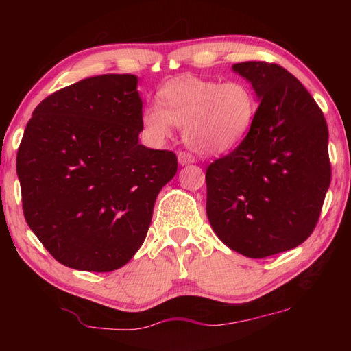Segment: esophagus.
I'll list each match as a JSON object with an SVG mask.
<instances>
[{
  "mask_svg": "<svg viewBox=\"0 0 351 351\" xmlns=\"http://www.w3.org/2000/svg\"><path fill=\"white\" fill-rule=\"evenodd\" d=\"M178 161H180L181 165H187V164L195 162V156H193L192 153L181 150L180 153H178Z\"/></svg>",
  "mask_w": 351,
  "mask_h": 351,
  "instance_id": "1",
  "label": "esophagus"
}]
</instances>
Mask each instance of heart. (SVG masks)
<instances>
[{
    "instance_id": "obj_1",
    "label": "heart",
    "mask_w": 351,
    "mask_h": 351,
    "mask_svg": "<svg viewBox=\"0 0 351 351\" xmlns=\"http://www.w3.org/2000/svg\"><path fill=\"white\" fill-rule=\"evenodd\" d=\"M257 111V96L246 82L181 77L158 91L156 105L142 112V127L153 141H162L176 125L195 152L221 154L246 138Z\"/></svg>"
}]
</instances>
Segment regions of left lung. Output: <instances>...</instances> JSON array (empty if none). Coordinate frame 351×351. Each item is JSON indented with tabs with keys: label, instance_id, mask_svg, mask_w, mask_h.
<instances>
[{
	"label": "left lung",
	"instance_id": "obj_1",
	"mask_svg": "<svg viewBox=\"0 0 351 351\" xmlns=\"http://www.w3.org/2000/svg\"><path fill=\"white\" fill-rule=\"evenodd\" d=\"M234 71L260 99L254 125L206 171V212L226 246L249 258L289 251L313 234L331 181L328 127L306 88L276 63Z\"/></svg>",
	"mask_w": 351,
	"mask_h": 351
}]
</instances>
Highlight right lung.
<instances>
[{
  "label": "right lung",
  "mask_w": 351,
  "mask_h": 351,
  "mask_svg": "<svg viewBox=\"0 0 351 351\" xmlns=\"http://www.w3.org/2000/svg\"><path fill=\"white\" fill-rule=\"evenodd\" d=\"M133 74L94 75L37 105L16 153L23 213L68 268L110 272L128 263L150 228L176 154L139 144L142 102Z\"/></svg>",
  "instance_id": "1"
}]
</instances>
